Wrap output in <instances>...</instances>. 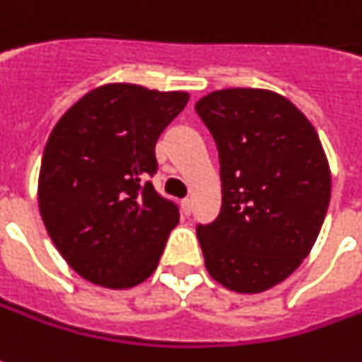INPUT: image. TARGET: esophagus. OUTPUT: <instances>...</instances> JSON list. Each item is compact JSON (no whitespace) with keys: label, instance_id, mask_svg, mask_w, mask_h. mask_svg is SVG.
I'll use <instances>...</instances> for the list:
<instances>
[{"label":"esophagus","instance_id":"1","mask_svg":"<svg viewBox=\"0 0 362 362\" xmlns=\"http://www.w3.org/2000/svg\"><path fill=\"white\" fill-rule=\"evenodd\" d=\"M181 209H183L185 215H191V211H193V201H191V199H183V201H181Z\"/></svg>","mask_w":362,"mask_h":362}]
</instances>
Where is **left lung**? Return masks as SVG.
<instances>
[{
  "label": "left lung",
  "mask_w": 362,
  "mask_h": 362,
  "mask_svg": "<svg viewBox=\"0 0 362 362\" xmlns=\"http://www.w3.org/2000/svg\"><path fill=\"white\" fill-rule=\"evenodd\" d=\"M195 111L219 149L221 213L197 225L209 275L235 293H263L303 263L331 201V169L311 121L287 97L233 87Z\"/></svg>",
  "instance_id": "obj_1"
}]
</instances>
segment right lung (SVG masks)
Returning a JSON list of instances; mask_svg holds the SVG:
<instances>
[{"label": "right lung", "mask_w": 362, "mask_h": 362, "mask_svg": "<svg viewBox=\"0 0 362 362\" xmlns=\"http://www.w3.org/2000/svg\"><path fill=\"white\" fill-rule=\"evenodd\" d=\"M187 101V91L107 83L55 123L41 159L40 213L85 281L129 288L159 265L179 209L147 179L157 171L155 143Z\"/></svg>", "instance_id": "obj_1"}]
</instances>
